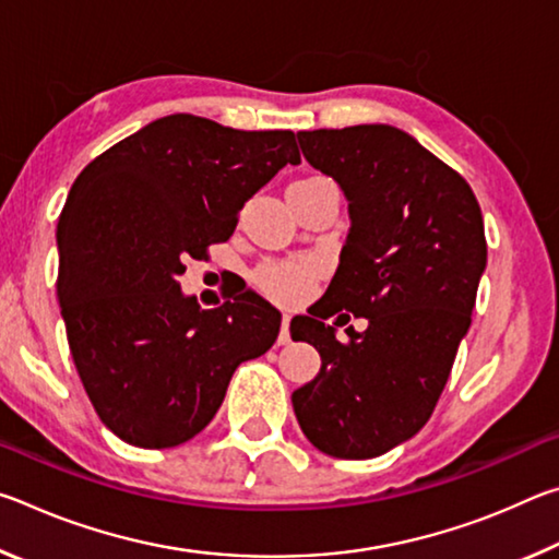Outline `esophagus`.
Segmentation results:
<instances>
[{"mask_svg":"<svg viewBox=\"0 0 559 559\" xmlns=\"http://www.w3.org/2000/svg\"><path fill=\"white\" fill-rule=\"evenodd\" d=\"M290 316L286 313L281 320V333H278V345H288L290 343Z\"/></svg>","mask_w":559,"mask_h":559,"instance_id":"obj_1","label":"esophagus"}]
</instances>
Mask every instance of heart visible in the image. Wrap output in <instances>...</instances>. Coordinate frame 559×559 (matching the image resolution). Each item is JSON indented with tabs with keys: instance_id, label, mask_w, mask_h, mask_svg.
<instances>
[{
	"instance_id": "obj_1",
	"label": "heart",
	"mask_w": 559,
	"mask_h": 559,
	"mask_svg": "<svg viewBox=\"0 0 559 559\" xmlns=\"http://www.w3.org/2000/svg\"><path fill=\"white\" fill-rule=\"evenodd\" d=\"M313 278L316 269L310 263L300 261H269L253 276L257 286L269 298L286 302V306H293V302H300L306 298L313 290Z\"/></svg>"
}]
</instances>
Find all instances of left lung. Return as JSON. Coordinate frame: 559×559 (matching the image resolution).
Returning <instances> with one entry per match:
<instances>
[{
	"label": "left lung",
	"mask_w": 559,
	"mask_h": 559,
	"mask_svg": "<svg viewBox=\"0 0 559 559\" xmlns=\"http://www.w3.org/2000/svg\"><path fill=\"white\" fill-rule=\"evenodd\" d=\"M298 143L353 224L316 318L290 320L323 359L293 412L328 456L374 459L412 439L447 386L486 271L484 216L466 179L400 128L302 130ZM340 309L367 317L366 333L337 341L324 320Z\"/></svg>",
	"instance_id": "8db88e82"
}]
</instances>
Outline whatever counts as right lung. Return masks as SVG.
Segmentation results:
<instances>
[{
    "label": "right lung",
    "instance_id": "right-lung-1",
    "mask_svg": "<svg viewBox=\"0 0 559 559\" xmlns=\"http://www.w3.org/2000/svg\"><path fill=\"white\" fill-rule=\"evenodd\" d=\"M300 153L290 130H234L189 112L132 132L75 177L59 216V306L100 421L169 449L214 419L236 367L276 343L253 290L202 310L179 276L236 229L241 206Z\"/></svg>",
    "mask_w": 559,
    "mask_h": 559
}]
</instances>
